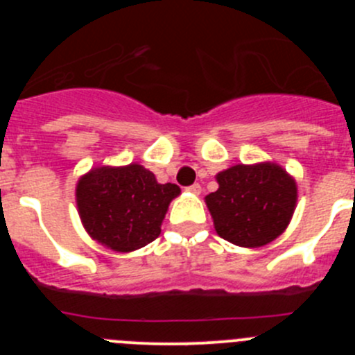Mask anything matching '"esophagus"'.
Segmentation results:
<instances>
[{"instance_id": "1", "label": "esophagus", "mask_w": 355, "mask_h": 355, "mask_svg": "<svg viewBox=\"0 0 355 355\" xmlns=\"http://www.w3.org/2000/svg\"><path fill=\"white\" fill-rule=\"evenodd\" d=\"M187 191L191 192V194H196V196H199V194H200V185H199V184H194V185H191V187H189Z\"/></svg>"}]
</instances>
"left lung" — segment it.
Instances as JSON below:
<instances>
[{
	"label": "left lung",
	"instance_id": "1",
	"mask_svg": "<svg viewBox=\"0 0 355 355\" xmlns=\"http://www.w3.org/2000/svg\"><path fill=\"white\" fill-rule=\"evenodd\" d=\"M204 200L214 230L241 247H263L287 230L297 206V182L273 161L235 164L216 175Z\"/></svg>",
	"mask_w": 355,
	"mask_h": 355
}]
</instances>
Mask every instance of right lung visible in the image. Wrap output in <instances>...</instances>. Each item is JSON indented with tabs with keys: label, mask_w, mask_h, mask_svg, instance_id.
Returning a JSON list of instances; mask_svg holds the SVG:
<instances>
[{
	"label": "right lung",
	"mask_w": 355,
	"mask_h": 355,
	"mask_svg": "<svg viewBox=\"0 0 355 355\" xmlns=\"http://www.w3.org/2000/svg\"><path fill=\"white\" fill-rule=\"evenodd\" d=\"M180 187L159 184L139 163L96 166L75 187L78 216L92 241L114 252H132L159 237L168 206Z\"/></svg>",
	"instance_id": "obj_1"
}]
</instances>
